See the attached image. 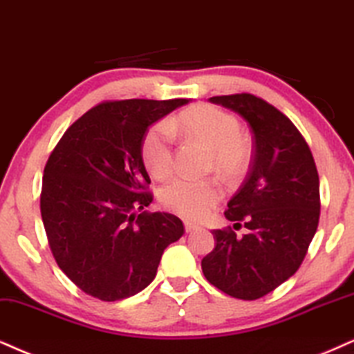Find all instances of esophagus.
<instances>
[{
  "instance_id": "esophagus-1",
  "label": "esophagus",
  "mask_w": 354,
  "mask_h": 354,
  "mask_svg": "<svg viewBox=\"0 0 354 354\" xmlns=\"http://www.w3.org/2000/svg\"><path fill=\"white\" fill-rule=\"evenodd\" d=\"M185 229H186V232H194V230L199 229V225H198V223H194V222L186 221L185 222Z\"/></svg>"
}]
</instances>
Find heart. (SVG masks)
<instances>
[{
	"label": "heart",
	"mask_w": 354,
	"mask_h": 354,
	"mask_svg": "<svg viewBox=\"0 0 354 354\" xmlns=\"http://www.w3.org/2000/svg\"><path fill=\"white\" fill-rule=\"evenodd\" d=\"M181 127L210 150V167L225 178L236 176L248 163L250 147L241 136L240 122L221 107L203 104L183 111L171 122H158L142 138L140 155L151 176L165 180L174 167L173 129ZM221 186L214 180L178 178L163 187L160 203L169 212L198 221L221 199Z\"/></svg>",
	"instance_id": "b5f03b06"
}]
</instances>
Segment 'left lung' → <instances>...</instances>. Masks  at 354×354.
I'll return each instance as SVG.
<instances>
[{
	"label": "left lung",
	"mask_w": 354,
	"mask_h": 354,
	"mask_svg": "<svg viewBox=\"0 0 354 354\" xmlns=\"http://www.w3.org/2000/svg\"><path fill=\"white\" fill-rule=\"evenodd\" d=\"M239 113L252 127L253 160L227 204L232 227L214 230L216 247L203 258L210 284L235 299L254 301L299 270L320 218V185L306 138L288 115L250 93L209 100Z\"/></svg>",
	"instance_id": "8db88e82"
}]
</instances>
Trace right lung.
<instances>
[{"mask_svg":"<svg viewBox=\"0 0 354 354\" xmlns=\"http://www.w3.org/2000/svg\"><path fill=\"white\" fill-rule=\"evenodd\" d=\"M187 100L102 101L75 120L44 168L40 214L58 268L88 296L114 302L155 279L181 218L149 207V127Z\"/></svg>","mask_w":354,"mask_h":354,"instance_id":"add662e5","label":"right lung"}]
</instances>
